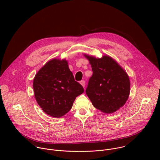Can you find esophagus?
<instances>
[{
  "mask_svg": "<svg viewBox=\"0 0 160 160\" xmlns=\"http://www.w3.org/2000/svg\"><path fill=\"white\" fill-rule=\"evenodd\" d=\"M80 84L83 86V87H85V81L84 80H82V81H80Z\"/></svg>",
  "mask_w": 160,
  "mask_h": 160,
  "instance_id": "esophagus-1",
  "label": "esophagus"
}]
</instances>
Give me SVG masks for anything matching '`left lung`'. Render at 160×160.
I'll return each mask as SVG.
<instances>
[{"mask_svg": "<svg viewBox=\"0 0 160 160\" xmlns=\"http://www.w3.org/2000/svg\"><path fill=\"white\" fill-rule=\"evenodd\" d=\"M93 72L86 94L93 106L104 113H112L127 102L130 83L127 72L111 57L96 58L84 54Z\"/></svg>", "mask_w": 160, "mask_h": 160, "instance_id": "1", "label": "left lung"}]
</instances>
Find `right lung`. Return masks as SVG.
<instances>
[{
  "label": "right lung",
  "mask_w": 160,
  "mask_h": 160,
  "mask_svg": "<svg viewBox=\"0 0 160 160\" xmlns=\"http://www.w3.org/2000/svg\"><path fill=\"white\" fill-rule=\"evenodd\" d=\"M33 87L35 99L48 115L60 118L69 111L83 87L74 79L66 59H52L35 75Z\"/></svg>",
  "instance_id": "1"
}]
</instances>
